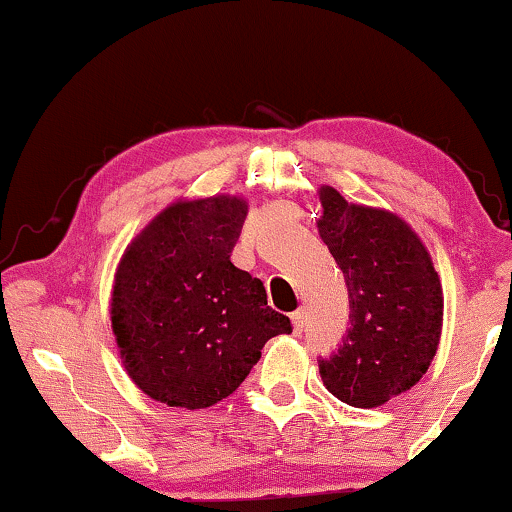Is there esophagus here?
Returning <instances> with one entry per match:
<instances>
[{
	"label": "esophagus",
	"mask_w": 512,
	"mask_h": 512,
	"mask_svg": "<svg viewBox=\"0 0 512 512\" xmlns=\"http://www.w3.org/2000/svg\"><path fill=\"white\" fill-rule=\"evenodd\" d=\"M292 325H294V334H301V331H304V325H306V313L301 311H294L292 313Z\"/></svg>",
	"instance_id": "1"
}]
</instances>
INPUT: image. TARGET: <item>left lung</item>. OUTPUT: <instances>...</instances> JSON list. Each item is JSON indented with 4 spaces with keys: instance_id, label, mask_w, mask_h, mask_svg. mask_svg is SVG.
<instances>
[{
    "instance_id": "left-lung-1",
    "label": "left lung",
    "mask_w": 512,
    "mask_h": 512,
    "mask_svg": "<svg viewBox=\"0 0 512 512\" xmlns=\"http://www.w3.org/2000/svg\"><path fill=\"white\" fill-rule=\"evenodd\" d=\"M318 232L343 271L350 327L320 376L336 399L383 406L427 373L443 327V287L413 229L383 208L348 204L320 187Z\"/></svg>"
}]
</instances>
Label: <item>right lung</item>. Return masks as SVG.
<instances>
[{
	"label": "right lung",
	"mask_w": 512,
	"mask_h": 512,
	"mask_svg": "<svg viewBox=\"0 0 512 512\" xmlns=\"http://www.w3.org/2000/svg\"><path fill=\"white\" fill-rule=\"evenodd\" d=\"M248 206L239 197L176 201L122 255L111 325L122 364L150 399L208 408L236 392L290 318L259 278L232 264Z\"/></svg>",
	"instance_id": "right-lung-1"
}]
</instances>
